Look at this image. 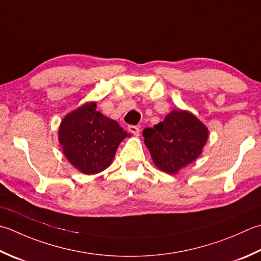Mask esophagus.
<instances>
[{"instance_id": "34e87169", "label": "esophagus", "mask_w": 261, "mask_h": 261, "mask_svg": "<svg viewBox=\"0 0 261 261\" xmlns=\"http://www.w3.org/2000/svg\"><path fill=\"white\" fill-rule=\"evenodd\" d=\"M129 131L131 132L132 135L136 136V137L139 136V132H140L139 126H137V125H130V126H129Z\"/></svg>"}]
</instances>
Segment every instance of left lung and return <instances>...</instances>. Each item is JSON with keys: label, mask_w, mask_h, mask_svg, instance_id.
Instances as JSON below:
<instances>
[{"label": "left lung", "mask_w": 261, "mask_h": 261, "mask_svg": "<svg viewBox=\"0 0 261 261\" xmlns=\"http://www.w3.org/2000/svg\"><path fill=\"white\" fill-rule=\"evenodd\" d=\"M154 164L168 174L200 156L208 139L207 126L188 111L173 110L163 122L142 132Z\"/></svg>", "instance_id": "left-lung-1"}]
</instances>
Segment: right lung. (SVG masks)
Returning <instances> with one entry per match:
<instances>
[{"instance_id":"1","label":"right lung","mask_w":261,"mask_h":261,"mask_svg":"<svg viewBox=\"0 0 261 261\" xmlns=\"http://www.w3.org/2000/svg\"><path fill=\"white\" fill-rule=\"evenodd\" d=\"M90 101L66 114L59 141L71 165L84 174H96L111 165L117 147L127 136L116 121L96 111Z\"/></svg>"}]
</instances>
